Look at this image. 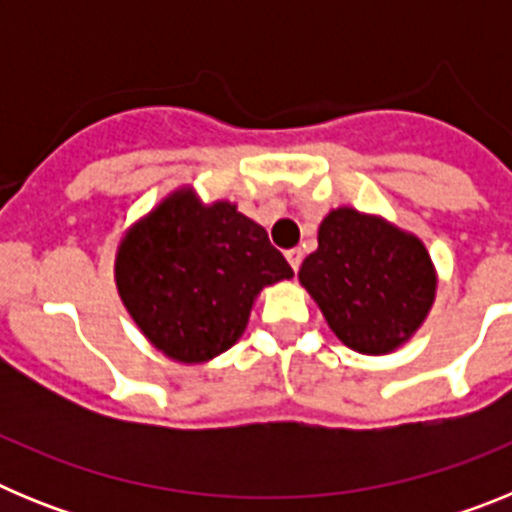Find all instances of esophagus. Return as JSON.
I'll return each instance as SVG.
<instances>
[{"instance_id":"1","label":"esophagus","mask_w":512,"mask_h":512,"mask_svg":"<svg viewBox=\"0 0 512 512\" xmlns=\"http://www.w3.org/2000/svg\"><path fill=\"white\" fill-rule=\"evenodd\" d=\"M284 256H287V261H289V266H292V269H300V264H302V251L300 248H289L287 253H284Z\"/></svg>"}]
</instances>
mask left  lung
Listing matches in <instances>:
<instances>
[{
  "label": "left lung",
  "mask_w": 512,
  "mask_h": 512,
  "mask_svg": "<svg viewBox=\"0 0 512 512\" xmlns=\"http://www.w3.org/2000/svg\"><path fill=\"white\" fill-rule=\"evenodd\" d=\"M343 346L387 356L410 341L436 302L438 271L418 235L341 205L323 217L318 251L297 274Z\"/></svg>",
  "instance_id": "left-lung-1"
}]
</instances>
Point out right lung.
<instances>
[{"label":"right lung","instance_id":"1","mask_svg":"<svg viewBox=\"0 0 512 512\" xmlns=\"http://www.w3.org/2000/svg\"><path fill=\"white\" fill-rule=\"evenodd\" d=\"M295 277L269 235L230 200L176 187L117 243L122 305L156 351L207 364L246 333L261 289Z\"/></svg>","mask_w":512,"mask_h":512}]
</instances>
